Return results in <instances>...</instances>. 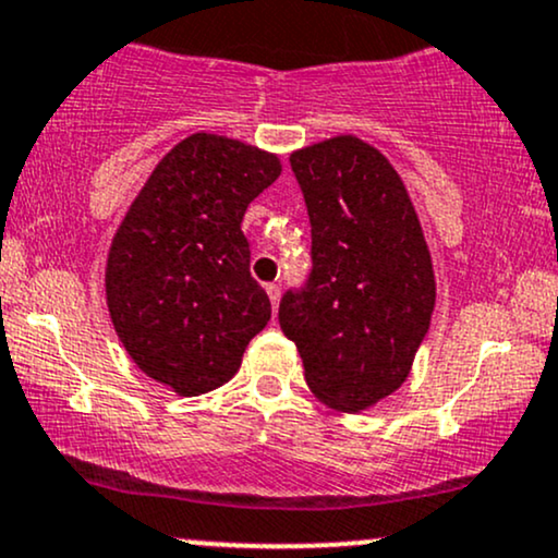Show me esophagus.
Masks as SVG:
<instances>
[{
    "label": "esophagus",
    "instance_id": "1",
    "mask_svg": "<svg viewBox=\"0 0 558 558\" xmlns=\"http://www.w3.org/2000/svg\"><path fill=\"white\" fill-rule=\"evenodd\" d=\"M267 296H270V304H272V310H275V306H278V301H280V288L275 286V283H270V286H267Z\"/></svg>",
    "mask_w": 558,
    "mask_h": 558
}]
</instances>
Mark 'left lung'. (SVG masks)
<instances>
[{"instance_id": "1", "label": "left lung", "mask_w": 558, "mask_h": 558, "mask_svg": "<svg viewBox=\"0 0 558 558\" xmlns=\"http://www.w3.org/2000/svg\"><path fill=\"white\" fill-rule=\"evenodd\" d=\"M312 222V272L280 301L306 386L362 412L409 377L430 328L435 275L407 185L375 146L332 136L291 155Z\"/></svg>"}]
</instances>
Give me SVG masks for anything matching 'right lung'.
Returning <instances> with one entry per match:
<instances>
[{"label": "right lung", "instance_id": "obj_1", "mask_svg": "<svg viewBox=\"0 0 558 558\" xmlns=\"http://www.w3.org/2000/svg\"><path fill=\"white\" fill-rule=\"evenodd\" d=\"M278 155L194 133L159 159L114 233L107 310L128 356L178 396L220 388L270 323L241 222L278 181Z\"/></svg>", "mask_w": 558, "mask_h": 558}]
</instances>
